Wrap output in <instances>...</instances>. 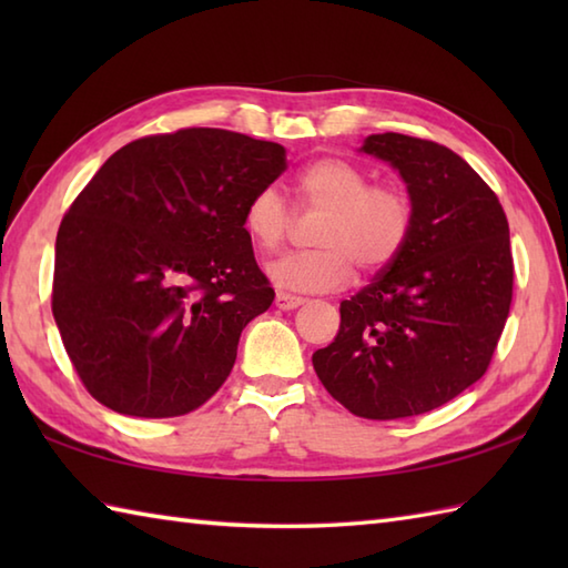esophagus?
I'll return each instance as SVG.
<instances>
[{
  "label": "esophagus",
  "instance_id": "1",
  "mask_svg": "<svg viewBox=\"0 0 568 568\" xmlns=\"http://www.w3.org/2000/svg\"><path fill=\"white\" fill-rule=\"evenodd\" d=\"M303 303H305L303 297L291 295V293H277L275 295V307H281V310H295V307H300Z\"/></svg>",
  "mask_w": 568,
  "mask_h": 568
}]
</instances>
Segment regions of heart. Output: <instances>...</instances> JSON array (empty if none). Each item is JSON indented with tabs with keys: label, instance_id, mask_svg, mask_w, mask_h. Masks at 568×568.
<instances>
[{
	"label": "heart",
	"instance_id": "b5f03b06",
	"mask_svg": "<svg viewBox=\"0 0 568 568\" xmlns=\"http://www.w3.org/2000/svg\"><path fill=\"white\" fill-rule=\"evenodd\" d=\"M305 207L322 212L315 251L285 253L268 265L275 285L297 293L342 291L361 271L378 273L400 256L415 224L407 190L390 180L371 183V173L354 161L327 155L307 163L297 175ZM248 236L261 248H277L291 234L293 210L275 185L261 187L244 210Z\"/></svg>",
	"mask_w": 568,
	"mask_h": 568
}]
</instances>
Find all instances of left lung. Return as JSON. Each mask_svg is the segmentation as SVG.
I'll return each mask as SVG.
<instances>
[{
    "label": "left lung",
    "instance_id": "1",
    "mask_svg": "<svg viewBox=\"0 0 568 568\" xmlns=\"http://www.w3.org/2000/svg\"><path fill=\"white\" fill-rule=\"evenodd\" d=\"M364 151L400 171L413 234L344 300L339 334L312 364L348 413L403 419L454 400L488 371L513 303L510 229L496 192L442 143L388 131Z\"/></svg>",
    "mask_w": 568,
    "mask_h": 568
}]
</instances>
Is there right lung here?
Here are the masks:
<instances>
[{
	"label": "right lung",
	"instance_id": "add662e5",
	"mask_svg": "<svg viewBox=\"0 0 568 568\" xmlns=\"http://www.w3.org/2000/svg\"><path fill=\"white\" fill-rule=\"evenodd\" d=\"M281 143L178 129L126 143L70 204L53 317L94 400L180 417L222 388L241 329L273 303L244 210L285 171Z\"/></svg>",
	"mask_w": 568,
	"mask_h": 568
}]
</instances>
